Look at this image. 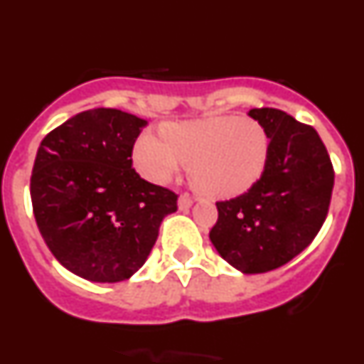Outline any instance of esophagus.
I'll list each match as a JSON object with an SVG mask.
<instances>
[{
    "label": "esophagus",
    "mask_w": 364,
    "mask_h": 364,
    "mask_svg": "<svg viewBox=\"0 0 364 364\" xmlns=\"http://www.w3.org/2000/svg\"><path fill=\"white\" fill-rule=\"evenodd\" d=\"M193 198L191 197H188V195H182V197L178 198V210L180 211H188L189 208H191L193 205Z\"/></svg>",
    "instance_id": "obj_1"
}]
</instances>
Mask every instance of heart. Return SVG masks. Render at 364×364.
<instances>
[{"instance_id": "heart-1", "label": "heart", "mask_w": 364, "mask_h": 364, "mask_svg": "<svg viewBox=\"0 0 364 364\" xmlns=\"http://www.w3.org/2000/svg\"><path fill=\"white\" fill-rule=\"evenodd\" d=\"M268 131L246 117H215L169 124L162 134L136 138L133 162L140 175L166 184L189 162L193 186L211 198H230L253 188L268 166Z\"/></svg>"}]
</instances>
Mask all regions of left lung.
I'll return each instance as SVG.
<instances>
[{
	"label": "left lung",
	"mask_w": 364,
	"mask_h": 364,
	"mask_svg": "<svg viewBox=\"0 0 364 364\" xmlns=\"http://www.w3.org/2000/svg\"><path fill=\"white\" fill-rule=\"evenodd\" d=\"M247 117L269 134L268 166L253 188L217 202L211 244L240 273H266L290 262L319 233L333 189V167L317 131L272 107Z\"/></svg>",
	"instance_id": "obj_1"
}]
</instances>
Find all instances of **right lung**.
I'll list each match as a JSON object with an SVG mask.
<instances>
[{"label":"right lung","mask_w":364,"mask_h":364,"mask_svg":"<svg viewBox=\"0 0 364 364\" xmlns=\"http://www.w3.org/2000/svg\"><path fill=\"white\" fill-rule=\"evenodd\" d=\"M147 120L91 109L63 122L38 147L31 176L38 230L58 262L92 282L133 277L153 250L176 195L133 169Z\"/></svg>","instance_id":"1"}]
</instances>
